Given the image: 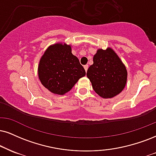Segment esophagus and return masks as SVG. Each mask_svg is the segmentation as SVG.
I'll use <instances>...</instances> for the list:
<instances>
[{"label": "esophagus", "mask_w": 156, "mask_h": 156, "mask_svg": "<svg viewBox=\"0 0 156 156\" xmlns=\"http://www.w3.org/2000/svg\"><path fill=\"white\" fill-rule=\"evenodd\" d=\"M84 70H85V72H87V69H88V65H85V66H84Z\"/></svg>", "instance_id": "1"}]
</instances>
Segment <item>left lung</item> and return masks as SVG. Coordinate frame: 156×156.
Here are the masks:
<instances>
[{
  "mask_svg": "<svg viewBox=\"0 0 156 156\" xmlns=\"http://www.w3.org/2000/svg\"><path fill=\"white\" fill-rule=\"evenodd\" d=\"M87 76L93 90L103 98H112L124 90L127 71L116 52L107 48L98 49L93 56V64L87 69Z\"/></svg>",
  "mask_w": 156,
  "mask_h": 156,
  "instance_id": "8db88e82",
  "label": "left lung"
}]
</instances>
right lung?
<instances>
[{"instance_id": "add662e5", "label": "right lung", "mask_w": 156, "mask_h": 156, "mask_svg": "<svg viewBox=\"0 0 156 156\" xmlns=\"http://www.w3.org/2000/svg\"><path fill=\"white\" fill-rule=\"evenodd\" d=\"M38 76L50 92L63 95L72 90L86 72L80 61L72 53V46L57 43L50 45L40 58Z\"/></svg>"}]
</instances>
